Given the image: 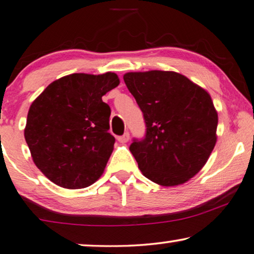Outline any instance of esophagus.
I'll use <instances>...</instances> for the list:
<instances>
[{"label":"esophagus","mask_w":254,"mask_h":254,"mask_svg":"<svg viewBox=\"0 0 254 254\" xmlns=\"http://www.w3.org/2000/svg\"><path fill=\"white\" fill-rule=\"evenodd\" d=\"M129 133H128V131H126V133H125L124 135H121V136H119L118 137V141L119 142H121V143H126V142H128L129 141Z\"/></svg>","instance_id":"esophagus-1"}]
</instances>
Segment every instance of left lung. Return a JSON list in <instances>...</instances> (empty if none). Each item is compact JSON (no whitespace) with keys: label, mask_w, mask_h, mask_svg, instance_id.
<instances>
[{"label":"left lung","mask_w":254,"mask_h":254,"mask_svg":"<svg viewBox=\"0 0 254 254\" xmlns=\"http://www.w3.org/2000/svg\"><path fill=\"white\" fill-rule=\"evenodd\" d=\"M124 81L145 123L144 137L129 146L143 175L165 187L193 178L216 142L218 113L207 91L170 71L126 73Z\"/></svg>","instance_id":"1"}]
</instances>
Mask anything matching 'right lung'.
Here are the masks:
<instances>
[{
  "label": "right lung",
  "instance_id": "right-lung-1",
  "mask_svg": "<svg viewBox=\"0 0 254 254\" xmlns=\"http://www.w3.org/2000/svg\"><path fill=\"white\" fill-rule=\"evenodd\" d=\"M118 84L116 73H74L50 83L32 103L25 139L34 164L55 185L81 189L103 174L116 138L102 96Z\"/></svg>",
  "mask_w": 254,
  "mask_h": 254
}]
</instances>
